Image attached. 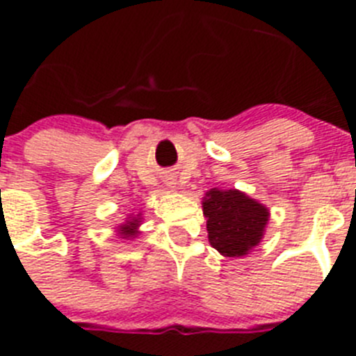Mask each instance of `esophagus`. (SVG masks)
<instances>
[{"label":"esophagus","instance_id":"esophagus-1","mask_svg":"<svg viewBox=\"0 0 356 356\" xmlns=\"http://www.w3.org/2000/svg\"><path fill=\"white\" fill-rule=\"evenodd\" d=\"M171 185H175V181H171V184H169V187H171Z\"/></svg>","mask_w":356,"mask_h":356}]
</instances>
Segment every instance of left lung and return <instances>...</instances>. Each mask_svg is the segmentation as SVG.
Here are the masks:
<instances>
[{"label":"left lung","mask_w":356,"mask_h":356,"mask_svg":"<svg viewBox=\"0 0 356 356\" xmlns=\"http://www.w3.org/2000/svg\"><path fill=\"white\" fill-rule=\"evenodd\" d=\"M210 246L222 257H244L264 238L269 210L237 188H210L203 197Z\"/></svg>","instance_id":"8db88e82"}]
</instances>
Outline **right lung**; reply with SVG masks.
Returning a JSON list of instances; mask_svg holds the SVG:
<instances>
[{"label": "right lung", "instance_id": "right-lung-1", "mask_svg": "<svg viewBox=\"0 0 356 356\" xmlns=\"http://www.w3.org/2000/svg\"><path fill=\"white\" fill-rule=\"evenodd\" d=\"M139 226H140V213H137V217L130 216L121 226H118V232L119 235H122V238H130L139 234Z\"/></svg>", "mask_w": 356, "mask_h": 356}]
</instances>
